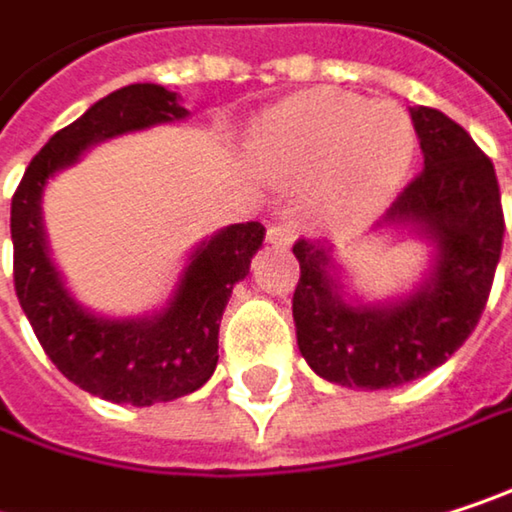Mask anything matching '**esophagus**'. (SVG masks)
<instances>
[{
	"mask_svg": "<svg viewBox=\"0 0 512 512\" xmlns=\"http://www.w3.org/2000/svg\"><path fill=\"white\" fill-rule=\"evenodd\" d=\"M293 237H296V225H293V222H275V225H269V231H266V240H269L272 246H290Z\"/></svg>",
	"mask_w": 512,
	"mask_h": 512,
	"instance_id": "esophagus-1",
	"label": "esophagus"
}]
</instances>
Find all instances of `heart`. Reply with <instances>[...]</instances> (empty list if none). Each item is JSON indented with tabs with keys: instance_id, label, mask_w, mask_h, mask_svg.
<instances>
[{
	"instance_id": "obj_1",
	"label": "heart",
	"mask_w": 512,
	"mask_h": 512,
	"mask_svg": "<svg viewBox=\"0 0 512 512\" xmlns=\"http://www.w3.org/2000/svg\"><path fill=\"white\" fill-rule=\"evenodd\" d=\"M415 142L412 118L400 106L317 88L260 124L255 156L281 180H317L320 210L350 219L388 201L412 165Z\"/></svg>"
}]
</instances>
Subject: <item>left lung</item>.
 <instances>
[{
	"label": "left lung",
	"mask_w": 512,
	"mask_h": 512,
	"mask_svg": "<svg viewBox=\"0 0 512 512\" xmlns=\"http://www.w3.org/2000/svg\"><path fill=\"white\" fill-rule=\"evenodd\" d=\"M412 124L424 168L382 222L418 225L439 249L433 278L397 305H347L329 275V249L296 240L293 320L299 353L329 382L394 388L454 356L474 332L504 243V210L492 159L445 112L418 106Z\"/></svg>",
	"instance_id": "1"
}]
</instances>
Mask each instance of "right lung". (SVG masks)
Returning <instances> with one entry per match:
<instances>
[{
    "label": "right lung",
    "instance_id": "1",
    "mask_svg": "<svg viewBox=\"0 0 512 512\" xmlns=\"http://www.w3.org/2000/svg\"><path fill=\"white\" fill-rule=\"evenodd\" d=\"M162 85H127L58 130L29 162L11 198L14 290L52 364L82 391L112 403L151 406L198 391L219 361V320L260 249L266 228L243 222L204 243L171 305L151 320H103L82 311L55 272L41 228V192L52 174L100 139L183 118Z\"/></svg>",
    "mask_w": 512,
    "mask_h": 512
}]
</instances>
